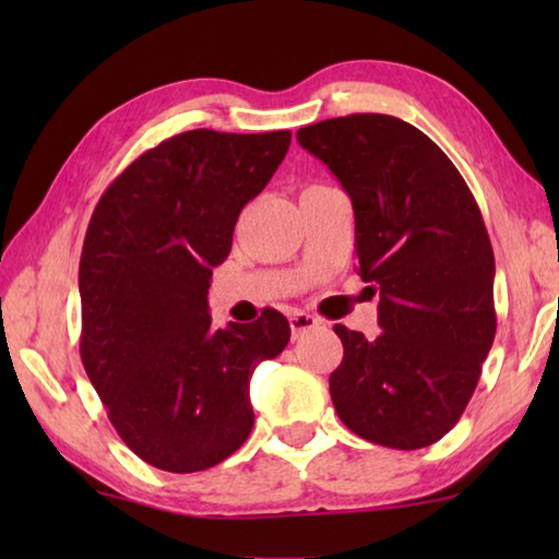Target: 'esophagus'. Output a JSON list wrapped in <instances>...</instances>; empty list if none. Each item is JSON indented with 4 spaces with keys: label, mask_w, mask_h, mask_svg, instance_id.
Here are the masks:
<instances>
[{
    "label": "esophagus",
    "mask_w": 559,
    "mask_h": 559,
    "mask_svg": "<svg viewBox=\"0 0 559 559\" xmlns=\"http://www.w3.org/2000/svg\"><path fill=\"white\" fill-rule=\"evenodd\" d=\"M288 323H290V330H293V337H298V335L306 333V330H313V328L323 325V320L310 316V313H290Z\"/></svg>",
    "instance_id": "obj_1"
}]
</instances>
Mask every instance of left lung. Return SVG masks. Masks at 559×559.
I'll return each mask as SVG.
<instances>
[{
	"label": "left lung",
	"mask_w": 559,
	"mask_h": 559,
	"mask_svg": "<svg viewBox=\"0 0 559 559\" xmlns=\"http://www.w3.org/2000/svg\"><path fill=\"white\" fill-rule=\"evenodd\" d=\"M296 138L349 194L357 273L380 290V335L335 325V412L380 447H431L456 427L496 337L484 216L443 150L400 118L355 112Z\"/></svg>",
	"instance_id": "8db88e82"
}]
</instances>
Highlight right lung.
Instances as JSON below:
<instances>
[{
  "label": "right lung",
  "instance_id": "add662e5",
  "mask_svg": "<svg viewBox=\"0 0 559 559\" xmlns=\"http://www.w3.org/2000/svg\"><path fill=\"white\" fill-rule=\"evenodd\" d=\"M290 132L189 130L112 179L83 241L81 359L132 453L169 473L212 468L249 439V380L283 353L290 325L214 328L212 269L236 219L269 185Z\"/></svg>",
  "mask_w": 559,
  "mask_h": 559
}]
</instances>
